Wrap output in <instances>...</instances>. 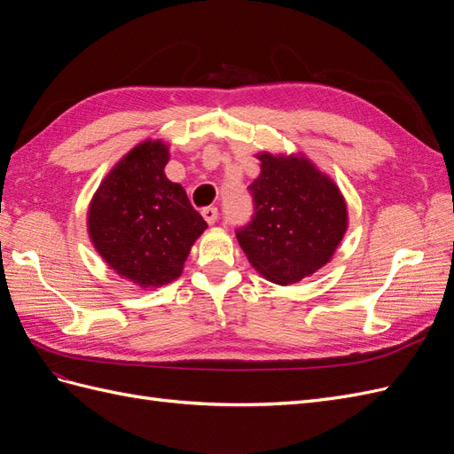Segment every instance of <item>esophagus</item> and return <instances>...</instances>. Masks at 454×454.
<instances>
[{
    "label": "esophagus",
    "mask_w": 454,
    "mask_h": 454,
    "mask_svg": "<svg viewBox=\"0 0 454 454\" xmlns=\"http://www.w3.org/2000/svg\"><path fill=\"white\" fill-rule=\"evenodd\" d=\"M202 217L206 219V223L214 225L217 222V208H214V206H208V208L202 210Z\"/></svg>",
    "instance_id": "obj_1"
}]
</instances>
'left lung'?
<instances>
[{
    "instance_id": "8db88e82",
    "label": "left lung",
    "mask_w": 454,
    "mask_h": 454,
    "mask_svg": "<svg viewBox=\"0 0 454 454\" xmlns=\"http://www.w3.org/2000/svg\"><path fill=\"white\" fill-rule=\"evenodd\" d=\"M261 172L248 187L252 222L237 239L252 267L287 286L310 277L333 257L348 227L345 197L327 174L301 153H259Z\"/></svg>"
}]
</instances>
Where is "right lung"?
I'll use <instances>...</instances> for the list:
<instances>
[{
    "label": "right lung",
    "mask_w": 454,
    "mask_h": 454,
    "mask_svg": "<svg viewBox=\"0 0 454 454\" xmlns=\"http://www.w3.org/2000/svg\"><path fill=\"white\" fill-rule=\"evenodd\" d=\"M162 140L134 145L107 172L90 200V242L109 269L140 287L180 277L191 246L208 227L185 189L170 182Z\"/></svg>",
    "instance_id": "obj_1"
}]
</instances>
